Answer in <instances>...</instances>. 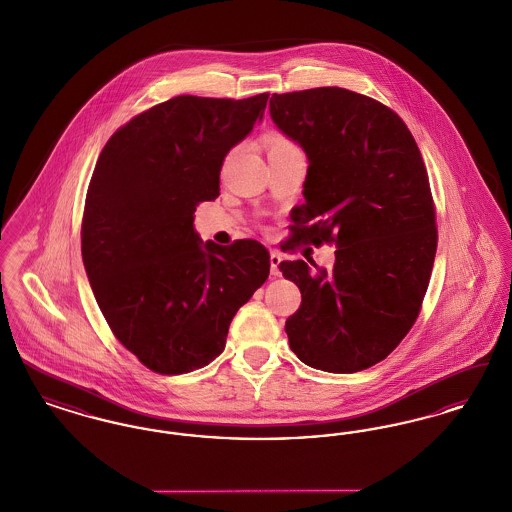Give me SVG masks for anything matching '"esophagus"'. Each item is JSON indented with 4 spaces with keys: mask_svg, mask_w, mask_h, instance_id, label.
<instances>
[{
    "mask_svg": "<svg viewBox=\"0 0 512 512\" xmlns=\"http://www.w3.org/2000/svg\"><path fill=\"white\" fill-rule=\"evenodd\" d=\"M280 263H282V255L272 251L270 253V274L272 276H280Z\"/></svg>",
    "mask_w": 512,
    "mask_h": 512,
    "instance_id": "1",
    "label": "esophagus"
}]
</instances>
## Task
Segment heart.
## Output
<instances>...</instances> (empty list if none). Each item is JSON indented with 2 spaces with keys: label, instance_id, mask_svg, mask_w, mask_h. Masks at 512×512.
Listing matches in <instances>:
<instances>
[{
  "label": "heart",
  "instance_id": "obj_1",
  "mask_svg": "<svg viewBox=\"0 0 512 512\" xmlns=\"http://www.w3.org/2000/svg\"><path fill=\"white\" fill-rule=\"evenodd\" d=\"M265 147H267L268 157L299 151V147L293 142L292 138L282 134V132H270V134H267L265 136Z\"/></svg>",
  "mask_w": 512,
  "mask_h": 512
}]
</instances>
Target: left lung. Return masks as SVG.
<instances>
[{"label":"left lung","instance_id":"obj_1","mask_svg":"<svg viewBox=\"0 0 512 512\" xmlns=\"http://www.w3.org/2000/svg\"><path fill=\"white\" fill-rule=\"evenodd\" d=\"M270 117L309 157L295 234L338 247L332 270L280 263L301 292L290 347L318 370H365L409 334L432 276L438 226L420 149L390 107L336 86L272 94Z\"/></svg>","mask_w":512,"mask_h":512}]
</instances>
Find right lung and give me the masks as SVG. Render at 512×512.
I'll list each match as a JSON object with an SVG mask.
<instances>
[{
	"label": "right lung",
	"instance_id": "obj_1",
	"mask_svg": "<svg viewBox=\"0 0 512 512\" xmlns=\"http://www.w3.org/2000/svg\"><path fill=\"white\" fill-rule=\"evenodd\" d=\"M267 101L178 96L130 119L99 153L84 268L115 338L157 374L219 357L232 318L268 278L265 245H201L194 230L195 207L219 197L222 161Z\"/></svg>",
	"mask_w": 512,
	"mask_h": 512
}]
</instances>
